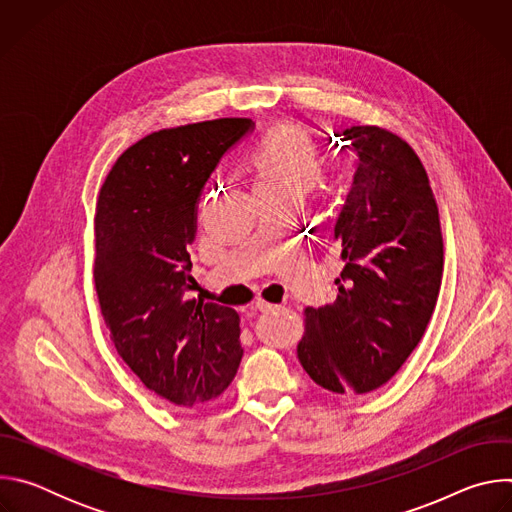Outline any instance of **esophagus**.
Wrapping results in <instances>:
<instances>
[{
  "label": "esophagus",
  "mask_w": 512,
  "mask_h": 512,
  "mask_svg": "<svg viewBox=\"0 0 512 512\" xmlns=\"http://www.w3.org/2000/svg\"><path fill=\"white\" fill-rule=\"evenodd\" d=\"M255 308H257L259 312H275V310H281L283 306L269 304V302H265V300H257V302H255Z\"/></svg>",
  "instance_id": "obj_1"
}]
</instances>
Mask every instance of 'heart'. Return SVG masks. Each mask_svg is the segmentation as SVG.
<instances>
[{
	"label": "heart",
	"mask_w": 512,
	"mask_h": 512,
	"mask_svg": "<svg viewBox=\"0 0 512 512\" xmlns=\"http://www.w3.org/2000/svg\"><path fill=\"white\" fill-rule=\"evenodd\" d=\"M249 164L261 196H304L324 174V156L298 127L281 125L249 150Z\"/></svg>",
	"instance_id": "obj_1"
}]
</instances>
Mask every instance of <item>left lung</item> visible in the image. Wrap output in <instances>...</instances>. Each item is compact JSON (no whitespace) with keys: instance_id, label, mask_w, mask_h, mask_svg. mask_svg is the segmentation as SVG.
Wrapping results in <instances>:
<instances>
[{"instance_id":"obj_1","label":"left lung","mask_w":512,"mask_h":512,"mask_svg":"<svg viewBox=\"0 0 512 512\" xmlns=\"http://www.w3.org/2000/svg\"><path fill=\"white\" fill-rule=\"evenodd\" d=\"M334 135L356 154L334 227L344 267L336 302L304 310L298 358L326 391L362 395L393 379L419 344L440 296L444 239L429 176L405 139L377 125Z\"/></svg>"}]
</instances>
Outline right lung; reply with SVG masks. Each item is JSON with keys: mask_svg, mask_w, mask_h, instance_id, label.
Listing matches in <instances>:
<instances>
[{"mask_svg": "<svg viewBox=\"0 0 512 512\" xmlns=\"http://www.w3.org/2000/svg\"><path fill=\"white\" fill-rule=\"evenodd\" d=\"M247 117L168 127L117 158L97 198L95 287L111 340L150 391L180 407L221 395L243 356L239 314L188 298L196 202Z\"/></svg>", "mask_w": 512, "mask_h": 512, "instance_id": "add662e5", "label": "right lung"}]
</instances>
